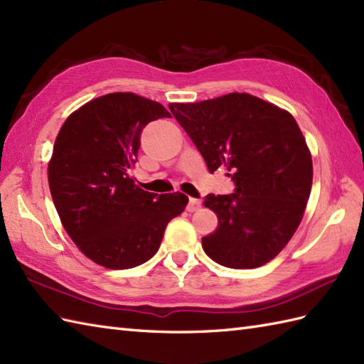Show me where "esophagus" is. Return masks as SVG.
<instances>
[{"label":"esophagus","mask_w":364,"mask_h":364,"mask_svg":"<svg viewBox=\"0 0 364 364\" xmlns=\"http://www.w3.org/2000/svg\"><path fill=\"white\" fill-rule=\"evenodd\" d=\"M200 208H201V201L198 198H189V203H188L189 213H196V210H198Z\"/></svg>","instance_id":"obj_1"}]
</instances>
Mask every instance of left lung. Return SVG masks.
Returning <instances> with one entry per match:
<instances>
[{
  "label": "left lung",
  "mask_w": 364,
  "mask_h": 364,
  "mask_svg": "<svg viewBox=\"0 0 364 364\" xmlns=\"http://www.w3.org/2000/svg\"><path fill=\"white\" fill-rule=\"evenodd\" d=\"M168 108L209 172L226 167L235 186L228 196L205 197L218 226L201 239L203 250L228 268L265 265L298 230L314 178L294 117L247 92Z\"/></svg>",
  "instance_id": "left-lung-1"
}]
</instances>
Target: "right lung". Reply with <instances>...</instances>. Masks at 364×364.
Segmentation results:
<instances>
[{
	"label": "right lung",
	"mask_w": 364,
	"mask_h": 364,
	"mask_svg": "<svg viewBox=\"0 0 364 364\" xmlns=\"http://www.w3.org/2000/svg\"><path fill=\"white\" fill-rule=\"evenodd\" d=\"M167 109L133 92H112L74 112L57 134L48 166L50 196L68 235L96 264L138 267L155 256L167 223L189 198L138 188L130 168L141 133Z\"/></svg>",
	"instance_id": "right-lung-1"
}]
</instances>
